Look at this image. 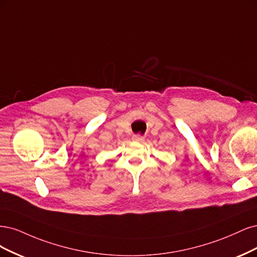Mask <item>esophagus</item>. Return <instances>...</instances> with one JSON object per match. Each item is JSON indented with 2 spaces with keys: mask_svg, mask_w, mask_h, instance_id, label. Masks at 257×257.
<instances>
[{
  "mask_svg": "<svg viewBox=\"0 0 257 257\" xmlns=\"http://www.w3.org/2000/svg\"><path fill=\"white\" fill-rule=\"evenodd\" d=\"M132 140L137 141V142H143V141H144V137L141 136V135H135L134 137H132Z\"/></svg>",
  "mask_w": 257,
  "mask_h": 257,
  "instance_id": "1",
  "label": "esophagus"
}]
</instances>
